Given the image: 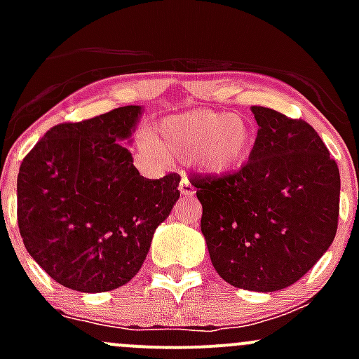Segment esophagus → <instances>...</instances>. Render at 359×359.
I'll list each match as a JSON object with an SVG mask.
<instances>
[{
  "instance_id": "34e87169",
  "label": "esophagus",
  "mask_w": 359,
  "mask_h": 359,
  "mask_svg": "<svg viewBox=\"0 0 359 359\" xmlns=\"http://www.w3.org/2000/svg\"><path fill=\"white\" fill-rule=\"evenodd\" d=\"M179 191H180V194H182V196H193V194H194V187L191 186L189 179H187L186 175H184L182 180H180Z\"/></svg>"
}]
</instances>
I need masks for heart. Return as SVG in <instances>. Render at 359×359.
<instances>
[{
    "instance_id": "b5f03b06",
    "label": "heart",
    "mask_w": 359,
    "mask_h": 359,
    "mask_svg": "<svg viewBox=\"0 0 359 359\" xmlns=\"http://www.w3.org/2000/svg\"><path fill=\"white\" fill-rule=\"evenodd\" d=\"M156 140L166 154L194 158L206 172L229 173L243 166L252 153L253 130L240 114L196 109L163 119ZM147 147L158 151L153 142Z\"/></svg>"
}]
</instances>
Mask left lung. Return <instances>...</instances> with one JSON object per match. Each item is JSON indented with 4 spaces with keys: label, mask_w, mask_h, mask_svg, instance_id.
Segmentation results:
<instances>
[{
    "label": "left lung",
    "mask_w": 359,
    "mask_h": 359,
    "mask_svg": "<svg viewBox=\"0 0 359 359\" xmlns=\"http://www.w3.org/2000/svg\"><path fill=\"white\" fill-rule=\"evenodd\" d=\"M259 125L248 161L222 175H191L201 233L222 280L276 292L299 281L334 241L340 175L316 130L253 106Z\"/></svg>",
    "instance_id": "obj_1"
}]
</instances>
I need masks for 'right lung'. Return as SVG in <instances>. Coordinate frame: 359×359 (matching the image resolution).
Masks as SVG:
<instances>
[{
  "label": "right lung",
  "mask_w": 359,
  "mask_h": 359,
  "mask_svg": "<svg viewBox=\"0 0 359 359\" xmlns=\"http://www.w3.org/2000/svg\"><path fill=\"white\" fill-rule=\"evenodd\" d=\"M140 112L125 106L59 123L20 163L17 222L25 250L71 290L128 283L180 196V175L144 179L118 142L132 135Z\"/></svg>",
  "instance_id": "1"
}]
</instances>
